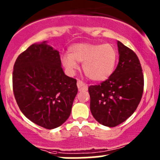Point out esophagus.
<instances>
[{"label": "esophagus", "mask_w": 160, "mask_h": 160, "mask_svg": "<svg viewBox=\"0 0 160 160\" xmlns=\"http://www.w3.org/2000/svg\"><path fill=\"white\" fill-rule=\"evenodd\" d=\"M77 87H78L79 91L87 90V89H88V87H87V84L84 83L83 81H81V80H77Z\"/></svg>", "instance_id": "obj_1"}]
</instances>
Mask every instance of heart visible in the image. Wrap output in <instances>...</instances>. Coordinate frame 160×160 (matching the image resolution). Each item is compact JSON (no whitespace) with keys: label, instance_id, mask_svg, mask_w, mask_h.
<instances>
[{"label":"heart","instance_id":"heart-1","mask_svg":"<svg viewBox=\"0 0 160 160\" xmlns=\"http://www.w3.org/2000/svg\"><path fill=\"white\" fill-rule=\"evenodd\" d=\"M118 52L111 44L80 43L72 45L69 54L61 58V63L70 75L78 69L77 62H83L86 76L94 81L106 80L115 68Z\"/></svg>","mask_w":160,"mask_h":160}]
</instances>
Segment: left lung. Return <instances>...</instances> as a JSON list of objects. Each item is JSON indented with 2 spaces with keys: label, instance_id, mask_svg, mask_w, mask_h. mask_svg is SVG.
<instances>
[{
  "label": "left lung",
  "instance_id": "8db88e82",
  "mask_svg": "<svg viewBox=\"0 0 160 160\" xmlns=\"http://www.w3.org/2000/svg\"><path fill=\"white\" fill-rule=\"evenodd\" d=\"M116 69L99 85L89 86L90 111L102 125L115 127L135 112L143 92V74L137 54L118 41Z\"/></svg>",
  "mask_w": 160,
  "mask_h": 160
}]
</instances>
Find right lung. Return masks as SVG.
<instances>
[{
	"label": "right lung",
	"mask_w": 160,
	"mask_h": 160,
	"mask_svg": "<svg viewBox=\"0 0 160 160\" xmlns=\"http://www.w3.org/2000/svg\"><path fill=\"white\" fill-rule=\"evenodd\" d=\"M13 90L28 119L53 129L69 118L78 89L77 80L64 74L59 52L43 42L30 45L17 58Z\"/></svg>",
	"instance_id": "1"
}]
</instances>
